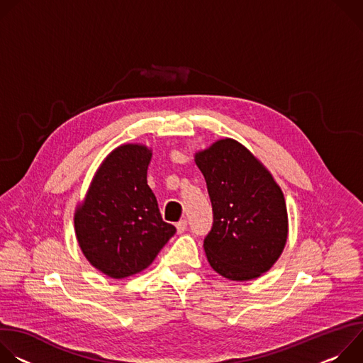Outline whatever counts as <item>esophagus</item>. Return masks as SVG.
I'll return each mask as SVG.
<instances>
[{"instance_id":"esophagus-1","label":"esophagus","mask_w":363,"mask_h":363,"mask_svg":"<svg viewBox=\"0 0 363 363\" xmlns=\"http://www.w3.org/2000/svg\"><path fill=\"white\" fill-rule=\"evenodd\" d=\"M177 231H178V234H182L184 231H186V227H188V223H186V220H181V221H178L177 223Z\"/></svg>"}]
</instances>
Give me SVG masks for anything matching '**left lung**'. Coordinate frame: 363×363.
<instances>
[{"instance_id": "8db88e82", "label": "left lung", "mask_w": 363, "mask_h": 363, "mask_svg": "<svg viewBox=\"0 0 363 363\" xmlns=\"http://www.w3.org/2000/svg\"><path fill=\"white\" fill-rule=\"evenodd\" d=\"M213 203L214 224L203 240L210 266L247 281L269 272L281 255L289 218L270 171L240 142L224 138L195 153Z\"/></svg>"}]
</instances>
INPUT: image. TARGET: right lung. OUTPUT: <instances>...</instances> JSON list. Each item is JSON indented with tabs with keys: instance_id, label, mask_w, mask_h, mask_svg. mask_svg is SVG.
Instances as JSON below:
<instances>
[{
	"instance_id": "1",
	"label": "right lung",
	"mask_w": 363,
	"mask_h": 363,
	"mask_svg": "<svg viewBox=\"0 0 363 363\" xmlns=\"http://www.w3.org/2000/svg\"><path fill=\"white\" fill-rule=\"evenodd\" d=\"M152 149L125 143L97 168L74 213V231L87 262L112 279H125L152 264L175 234L162 220L146 174Z\"/></svg>"
}]
</instances>
